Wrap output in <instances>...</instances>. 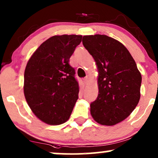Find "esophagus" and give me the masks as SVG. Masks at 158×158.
Wrapping results in <instances>:
<instances>
[{
	"instance_id": "34e87169",
	"label": "esophagus",
	"mask_w": 158,
	"mask_h": 158,
	"mask_svg": "<svg viewBox=\"0 0 158 158\" xmlns=\"http://www.w3.org/2000/svg\"><path fill=\"white\" fill-rule=\"evenodd\" d=\"M89 77H88V76H86V77H84V78H83V82L85 83H87L88 82H89Z\"/></svg>"
}]
</instances>
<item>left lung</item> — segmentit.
Listing matches in <instances>:
<instances>
[{
	"label": "left lung",
	"mask_w": 158,
	"mask_h": 158,
	"mask_svg": "<svg viewBox=\"0 0 158 158\" xmlns=\"http://www.w3.org/2000/svg\"><path fill=\"white\" fill-rule=\"evenodd\" d=\"M83 45L99 71V94L91 103L95 121L114 126L130 115L140 99L142 75L126 47L105 35H84Z\"/></svg>",
	"instance_id": "obj_1"
}]
</instances>
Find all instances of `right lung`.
<instances>
[{
  "mask_svg": "<svg viewBox=\"0 0 158 158\" xmlns=\"http://www.w3.org/2000/svg\"><path fill=\"white\" fill-rule=\"evenodd\" d=\"M82 35H55L43 43L27 64L24 75L26 101L37 118L49 125L69 119L78 99L79 85L69 58Z\"/></svg>",
  "mask_w": 158,
  "mask_h": 158,
  "instance_id": "obj_1",
  "label": "right lung"
}]
</instances>
